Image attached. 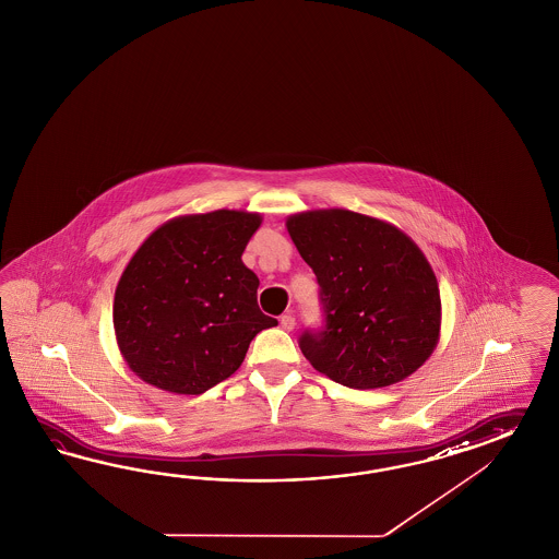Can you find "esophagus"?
Returning a JSON list of instances; mask_svg holds the SVG:
<instances>
[{"instance_id": "obj_1", "label": "esophagus", "mask_w": 559, "mask_h": 559, "mask_svg": "<svg viewBox=\"0 0 559 559\" xmlns=\"http://www.w3.org/2000/svg\"><path fill=\"white\" fill-rule=\"evenodd\" d=\"M281 328H283L285 332H293V330H295V318H293L290 313H285V316L281 318Z\"/></svg>"}]
</instances>
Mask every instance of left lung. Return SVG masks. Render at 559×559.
I'll use <instances>...</instances> for the list:
<instances>
[{
    "mask_svg": "<svg viewBox=\"0 0 559 559\" xmlns=\"http://www.w3.org/2000/svg\"><path fill=\"white\" fill-rule=\"evenodd\" d=\"M290 240L313 269L325 313L299 340L311 366L349 389H382L433 354L441 328L438 278L399 227L349 210L287 219Z\"/></svg>",
    "mask_w": 559,
    "mask_h": 559,
    "instance_id": "left-lung-1",
    "label": "left lung"
}]
</instances>
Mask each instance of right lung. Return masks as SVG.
<instances>
[{
    "label": "right lung",
    "instance_id": "obj_1",
    "mask_svg": "<svg viewBox=\"0 0 559 559\" xmlns=\"http://www.w3.org/2000/svg\"><path fill=\"white\" fill-rule=\"evenodd\" d=\"M260 224V213L238 210L181 215L138 248L114 297L116 340L136 377L166 393H205L278 323L260 311V281L241 262Z\"/></svg>",
    "mask_w": 559,
    "mask_h": 559
}]
</instances>
